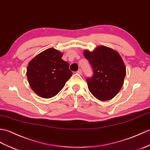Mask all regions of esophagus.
Returning a JSON list of instances; mask_svg holds the SVG:
<instances>
[{
    "instance_id": "1",
    "label": "esophagus",
    "mask_w": 150,
    "mask_h": 150,
    "mask_svg": "<svg viewBox=\"0 0 150 150\" xmlns=\"http://www.w3.org/2000/svg\"><path fill=\"white\" fill-rule=\"evenodd\" d=\"M77 73H78V74H81V73H82L81 70V69H79L78 71H77Z\"/></svg>"
}]
</instances>
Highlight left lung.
Masks as SVG:
<instances>
[{
    "label": "left lung",
    "instance_id": "obj_1",
    "mask_svg": "<svg viewBox=\"0 0 150 150\" xmlns=\"http://www.w3.org/2000/svg\"><path fill=\"white\" fill-rule=\"evenodd\" d=\"M85 57L92 69V77L86 78L89 91L102 101L114 98L124 83L126 67L120 54L112 48L99 45L92 52L85 50Z\"/></svg>",
    "mask_w": 150,
    "mask_h": 150
}]
</instances>
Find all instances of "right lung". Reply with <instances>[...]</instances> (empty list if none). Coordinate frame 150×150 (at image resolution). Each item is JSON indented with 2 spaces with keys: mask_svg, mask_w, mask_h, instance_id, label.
Returning <instances> with one entry per match:
<instances>
[{
  "mask_svg": "<svg viewBox=\"0 0 150 150\" xmlns=\"http://www.w3.org/2000/svg\"><path fill=\"white\" fill-rule=\"evenodd\" d=\"M63 53L50 48L29 62L27 77L31 89L40 97H54L64 88L72 72L68 62L62 59Z\"/></svg>",
  "mask_w": 150,
  "mask_h": 150,
  "instance_id": "1",
  "label": "right lung"
}]
</instances>
